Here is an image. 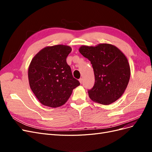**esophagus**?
<instances>
[{
  "label": "esophagus",
  "instance_id": "esophagus-1",
  "mask_svg": "<svg viewBox=\"0 0 152 152\" xmlns=\"http://www.w3.org/2000/svg\"><path fill=\"white\" fill-rule=\"evenodd\" d=\"M79 80V82H80V84L82 83V78H80V79Z\"/></svg>",
  "mask_w": 152,
  "mask_h": 152
}]
</instances>
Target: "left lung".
Returning <instances> with one entry per match:
<instances>
[{
  "label": "left lung",
  "mask_w": 152,
  "mask_h": 152,
  "mask_svg": "<svg viewBox=\"0 0 152 152\" xmlns=\"http://www.w3.org/2000/svg\"><path fill=\"white\" fill-rule=\"evenodd\" d=\"M79 50L91 61L94 70L95 83L88 91L90 99L104 105L116 102L124 94L130 79V66L125 54L115 45L106 43L82 45Z\"/></svg>",
  "instance_id": "8db88e82"
}]
</instances>
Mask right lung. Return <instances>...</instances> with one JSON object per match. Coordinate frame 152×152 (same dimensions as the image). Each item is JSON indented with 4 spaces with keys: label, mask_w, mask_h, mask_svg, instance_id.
Returning <instances> with one entry per match:
<instances>
[{
    "label": "right lung",
    "mask_w": 152,
    "mask_h": 152,
    "mask_svg": "<svg viewBox=\"0 0 152 152\" xmlns=\"http://www.w3.org/2000/svg\"><path fill=\"white\" fill-rule=\"evenodd\" d=\"M72 51L68 45L47 46L31 59L28 76L30 88L41 104L56 108L65 104L80 85L66 63Z\"/></svg>",
    "instance_id": "obj_1"
}]
</instances>
